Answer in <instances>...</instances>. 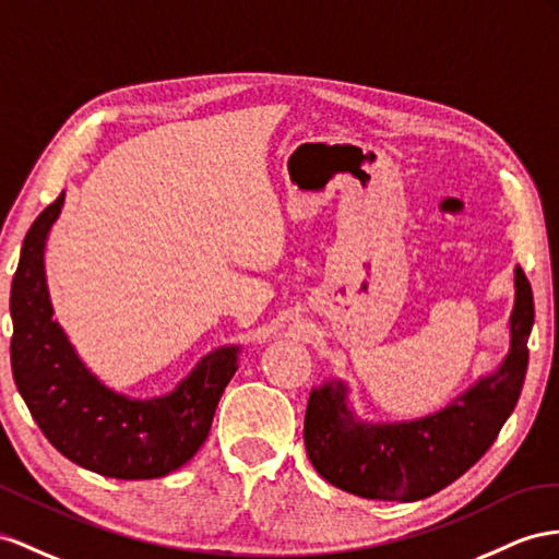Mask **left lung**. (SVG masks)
<instances>
[{"label": "left lung", "mask_w": 559, "mask_h": 559, "mask_svg": "<svg viewBox=\"0 0 559 559\" xmlns=\"http://www.w3.org/2000/svg\"><path fill=\"white\" fill-rule=\"evenodd\" d=\"M514 288L506 361L435 416L364 425L345 404V384L328 382L313 390L305 447L319 475L347 493L402 503L432 496L465 475L491 449L522 394L534 325V295L522 266L514 269Z\"/></svg>", "instance_id": "left-lung-1"}]
</instances>
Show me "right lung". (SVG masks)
<instances>
[{
  "label": "right lung",
  "instance_id": "add662e5",
  "mask_svg": "<svg viewBox=\"0 0 559 559\" xmlns=\"http://www.w3.org/2000/svg\"><path fill=\"white\" fill-rule=\"evenodd\" d=\"M63 193L25 234L11 281V370L23 402L68 461L112 479H155L189 463L238 368V347L207 354L169 396L139 402L104 388L51 319L45 240Z\"/></svg>",
  "mask_w": 559,
  "mask_h": 559
}]
</instances>
